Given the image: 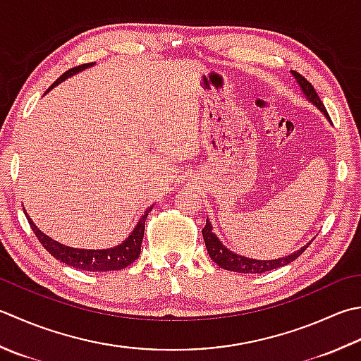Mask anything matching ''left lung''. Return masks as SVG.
<instances>
[{"mask_svg":"<svg viewBox=\"0 0 361 361\" xmlns=\"http://www.w3.org/2000/svg\"><path fill=\"white\" fill-rule=\"evenodd\" d=\"M291 73L294 76L295 82L299 84L303 97H305L310 103L314 104L316 108L319 109L330 122V117L327 114V111H326V108H324L321 98L317 97L314 87L298 72L291 70ZM202 235H203L204 245H207V250L209 253L211 259H213L219 267H222V269H225V271L241 272V274H263V272H267V271L277 269V267L286 266L298 257H300L302 253L305 252L307 247L312 244V243H308L307 245L300 247L298 252H293L291 255H286V257H281V258L255 259V258H247V257H243V255H238L236 252H231L230 249H227V247H225L221 243V239L216 236V233H213V225H211L208 217H207V225H204V228L202 230Z\"/></svg>","mask_w":361,"mask_h":361,"instance_id":"8db88e82","label":"left lung"}]
</instances>
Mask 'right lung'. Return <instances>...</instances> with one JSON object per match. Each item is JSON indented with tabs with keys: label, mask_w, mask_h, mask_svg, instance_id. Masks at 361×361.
Returning <instances> with one entry per match:
<instances>
[{
	"label": "right lung",
	"mask_w": 361,
	"mask_h": 361,
	"mask_svg": "<svg viewBox=\"0 0 361 361\" xmlns=\"http://www.w3.org/2000/svg\"><path fill=\"white\" fill-rule=\"evenodd\" d=\"M92 66H95V62L84 63V66L70 68L68 72L63 73L47 92L58 86V84H61L62 81H66L67 78H72L73 75L80 73L82 70H86ZM152 209H153V204L150 208H147L145 213L139 217L136 227L133 228L128 238H125L122 243L114 247H109V249H75V247L63 245L58 241H54V239H51L49 236H47L44 231H40L37 228V225L32 222V219L27 216L26 211L25 214H26L27 222L31 225L32 231L35 233V236L39 238L40 244L44 245L56 259H59L61 263H66L67 266L75 267V269H81L87 272H108V271L123 269V267L130 266L134 259L139 258L140 245H142L144 231H145V221H147L148 213H150Z\"/></svg>",
	"instance_id": "obj_1"
}]
</instances>
